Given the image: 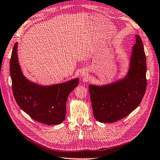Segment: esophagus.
I'll list each match as a JSON object with an SVG mask.
<instances>
[{
	"label": "esophagus",
	"instance_id": "obj_1",
	"mask_svg": "<svg viewBox=\"0 0 160 160\" xmlns=\"http://www.w3.org/2000/svg\"><path fill=\"white\" fill-rule=\"evenodd\" d=\"M88 74L87 71L85 70H82V72L80 73V76H81L82 78H86L88 76Z\"/></svg>",
	"mask_w": 160,
	"mask_h": 160
}]
</instances>
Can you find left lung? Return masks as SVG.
Returning a JSON list of instances; mask_svg holds the SVG:
<instances>
[{
  "label": "left lung",
  "mask_w": 160,
  "mask_h": 160,
  "mask_svg": "<svg viewBox=\"0 0 160 160\" xmlns=\"http://www.w3.org/2000/svg\"><path fill=\"white\" fill-rule=\"evenodd\" d=\"M129 69L123 79L104 85H89L94 118L100 122H113L125 117L138 107L147 87L146 57L142 40L135 35Z\"/></svg>",
  "instance_id": "1"
}]
</instances>
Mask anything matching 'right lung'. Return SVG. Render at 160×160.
<instances>
[{"instance_id": "1", "label": "right lung", "mask_w": 160, "mask_h": 160, "mask_svg": "<svg viewBox=\"0 0 160 160\" xmlns=\"http://www.w3.org/2000/svg\"><path fill=\"white\" fill-rule=\"evenodd\" d=\"M17 44L10 60L12 89L19 107L33 119L48 125L60 124L65 119L68 95L78 85V78L51 86H41L27 80L18 61Z\"/></svg>"}]
</instances>
